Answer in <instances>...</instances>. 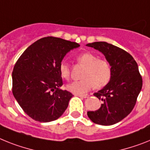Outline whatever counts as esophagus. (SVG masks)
I'll return each instance as SVG.
<instances>
[{
  "instance_id": "esophagus-1",
  "label": "esophagus",
  "mask_w": 150,
  "mask_h": 150,
  "mask_svg": "<svg viewBox=\"0 0 150 150\" xmlns=\"http://www.w3.org/2000/svg\"><path fill=\"white\" fill-rule=\"evenodd\" d=\"M77 96L80 97V98H86L88 97V94H77Z\"/></svg>"
}]
</instances>
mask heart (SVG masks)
Listing matches in <instances>:
<instances>
[{"instance_id":"1","label":"heart","mask_w":150,"mask_h":150,"mask_svg":"<svg viewBox=\"0 0 150 150\" xmlns=\"http://www.w3.org/2000/svg\"><path fill=\"white\" fill-rule=\"evenodd\" d=\"M76 60L85 67L81 74L82 79L67 85L69 91L76 94H84L92 88L94 85L96 88H101L110 82L112 69L106 59H98L96 55L85 52L79 54ZM59 73L61 77L65 80H69L70 78V68L65 61L60 63Z\"/></svg>"}]
</instances>
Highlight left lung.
<instances>
[{
  "instance_id": "8db88e82",
  "label": "left lung",
  "mask_w": 150,
  "mask_h": 150,
  "mask_svg": "<svg viewBox=\"0 0 150 150\" xmlns=\"http://www.w3.org/2000/svg\"><path fill=\"white\" fill-rule=\"evenodd\" d=\"M86 46L102 52L112 69L110 82L94 94L102 100L100 108L87 114L94 124L113 125L125 118L135 106L143 86L138 65L130 54L112 44L94 42Z\"/></svg>"
}]
</instances>
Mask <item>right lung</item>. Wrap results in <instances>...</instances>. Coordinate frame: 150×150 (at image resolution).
I'll list each match as a JSON object with an SVG mask.
<instances>
[{"instance_id": "obj_1", "label": "right lung", "mask_w": 150, "mask_h": 150, "mask_svg": "<svg viewBox=\"0 0 150 150\" xmlns=\"http://www.w3.org/2000/svg\"><path fill=\"white\" fill-rule=\"evenodd\" d=\"M79 44L48 36L30 45L19 58L12 73V91L29 117L39 122L56 120L63 114L72 94L63 85L59 65Z\"/></svg>"}]
</instances>
